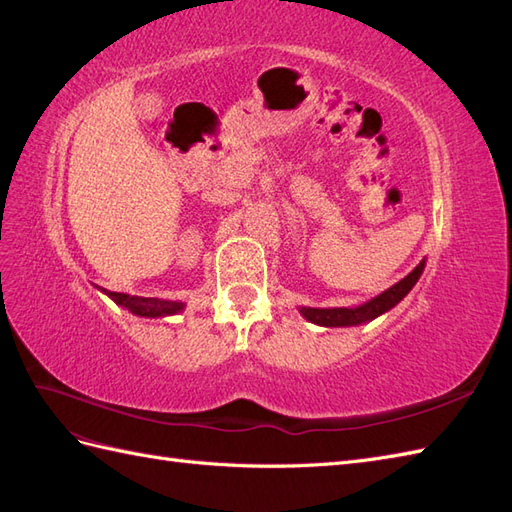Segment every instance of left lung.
Returning a JSON list of instances; mask_svg holds the SVG:
<instances>
[{
	"label": "left lung",
	"mask_w": 512,
	"mask_h": 512,
	"mask_svg": "<svg viewBox=\"0 0 512 512\" xmlns=\"http://www.w3.org/2000/svg\"><path fill=\"white\" fill-rule=\"evenodd\" d=\"M425 271V258L408 273L404 280L393 284L389 290L380 292L378 297L369 299L363 305L356 307H299V312L305 320L318 324V327H359V324L371 322L393 309L399 301H404L406 294L414 288L418 277Z\"/></svg>",
	"instance_id": "obj_1"
}]
</instances>
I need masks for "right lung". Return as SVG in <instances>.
<instances>
[{
	"mask_svg": "<svg viewBox=\"0 0 512 512\" xmlns=\"http://www.w3.org/2000/svg\"><path fill=\"white\" fill-rule=\"evenodd\" d=\"M108 299H113L117 305L126 307L128 312L134 316H143V318H164V316H175L185 309V303L181 301H166V299H153V297H132V294H123V292H111L106 288H100Z\"/></svg>",
	"mask_w": 512,
	"mask_h": 512,
	"instance_id": "add662e5",
	"label": "right lung"
}]
</instances>
